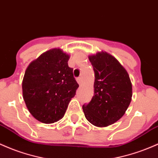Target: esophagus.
<instances>
[{
    "label": "esophagus",
    "mask_w": 158,
    "mask_h": 158,
    "mask_svg": "<svg viewBox=\"0 0 158 158\" xmlns=\"http://www.w3.org/2000/svg\"><path fill=\"white\" fill-rule=\"evenodd\" d=\"M76 81H77V82L79 83V85H81L82 82V79L81 77H78L77 79H76Z\"/></svg>",
    "instance_id": "1"
}]
</instances>
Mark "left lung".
Here are the masks:
<instances>
[{
    "mask_svg": "<svg viewBox=\"0 0 158 158\" xmlns=\"http://www.w3.org/2000/svg\"><path fill=\"white\" fill-rule=\"evenodd\" d=\"M89 60L94 71V91L82 110L90 123L106 127L125 113L132 98V85L125 69L109 53L98 52L89 56Z\"/></svg>",
    "mask_w": 158,
    "mask_h": 158,
    "instance_id": "left-lung-1",
    "label": "left lung"
}]
</instances>
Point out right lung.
<instances>
[{
    "label": "right lung",
    "mask_w": 158,
    "mask_h": 158,
    "mask_svg": "<svg viewBox=\"0 0 158 158\" xmlns=\"http://www.w3.org/2000/svg\"><path fill=\"white\" fill-rule=\"evenodd\" d=\"M70 56L60 48L46 52L29 64L22 82L26 106L38 121L56 122L64 115L79 85L68 66Z\"/></svg>",
    "instance_id": "obj_1"
}]
</instances>
